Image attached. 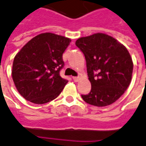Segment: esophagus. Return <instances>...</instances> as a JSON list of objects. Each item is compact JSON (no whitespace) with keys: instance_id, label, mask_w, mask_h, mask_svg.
Returning <instances> with one entry per match:
<instances>
[{"instance_id":"34e87169","label":"esophagus","mask_w":146,"mask_h":146,"mask_svg":"<svg viewBox=\"0 0 146 146\" xmlns=\"http://www.w3.org/2000/svg\"><path fill=\"white\" fill-rule=\"evenodd\" d=\"M73 81H75V82H77V81H79V79H80V77H73Z\"/></svg>"}]
</instances>
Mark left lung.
Returning <instances> with one entry per match:
<instances>
[{"label":"left lung","instance_id":"8db88e82","mask_svg":"<svg viewBox=\"0 0 146 146\" xmlns=\"http://www.w3.org/2000/svg\"><path fill=\"white\" fill-rule=\"evenodd\" d=\"M85 55L91 91L81 95L92 106L103 107L115 102L127 90L133 64L122 44L105 33H95L77 40Z\"/></svg>","mask_w":146,"mask_h":146}]
</instances>
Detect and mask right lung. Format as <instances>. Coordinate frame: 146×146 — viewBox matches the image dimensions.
I'll return each mask as SVG.
<instances>
[{"mask_svg": "<svg viewBox=\"0 0 146 146\" xmlns=\"http://www.w3.org/2000/svg\"><path fill=\"white\" fill-rule=\"evenodd\" d=\"M71 40L51 33L36 36L15 56L12 77L25 99L45 104L59 96L68 81L60 76L63 52Z\"/></svg>", "mask_w": 146, "mask_h": 146, "instance_id": "obj_1", "label": "right lung"}]
</instances>
